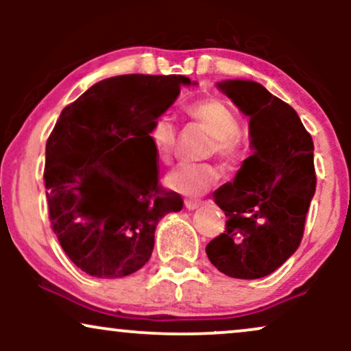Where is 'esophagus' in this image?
Here are the masks:
<instances>
[{
	"label": "esophagus",
	"mask_w": 351,
	"mask_h": 351,
	"mask_svg": "<svg viewBox=\"0 0 351 351\" xmlns=\"http://www.w3.org/2000/svg\"><path fill=\"white\" fill-rule=\"evenodd\" d=\"M201 206V201L198 199H184V208L188 211H193V209H198Z\"/></svg>",
	"instance_id": "obj_1"
}]
</instances>
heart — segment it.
Instances as JSON below:
<instances>
[{
  "label": "heart",
  "instance_id": "b5f03b06",
  "mask_svg": "<svg viewBox=\"0 0 351 351\" xmlns=\"http://www.w3.org/2000/svg\"><path fill=\"white\" fill-rule=\"evenodd\" d=\"M186 114L213 136V150L221 158L236 160L243 155V138L237 134L239 120L226 102L219 99L198 100L186 107ZM148 138L160 160H170L176 140L175 125L170 117H158L152 125ZM217 178L219 175L213 165L181 163L168 173L165 183L181 195L199 196L215 186Z\"/></svg>",
  "mask_w": 351,
  "mask_h": 351
}]
</instances>
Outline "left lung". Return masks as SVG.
<instances>
[{
    "mask_svg": "<svg viewBox=\"0 0 351 351\" xmlns=\"http://www.w3.org/2000/svg\"><path fill=\"white\" fill-rule=\"evenodd\" d=\"M221 92L249 117L254 153L232 183L215 191L226 231L206 245L219 272L261 279L279 269L299 247L315 193L312 136L284 100L252 80H224Z\"/></svg>",
    "mask_w": 351,
    "mask_h": 351,
    "instance_id": "1",
    "label": "left lung"
}]
</instances>
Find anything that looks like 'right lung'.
<instances>
[{
  "instance_id": "add662e5",
  "label": "right lung",
  "mask_w": 351,
  "mask_h": 351,
  "mask_svg": "<svg viewBox=\"0 0 351 351\" xmlns=\"http://www.w3.org/2000/svg\"><path fill=\"white\" fill-rule=\"evenodd\" d=\"M189 84L184 75H117L60 112L46 143L49 219L60 247L88 276L142 269L158 221L183 208L180 195L158 184L148 134Z\"/></svg>"
}]
</instances>
